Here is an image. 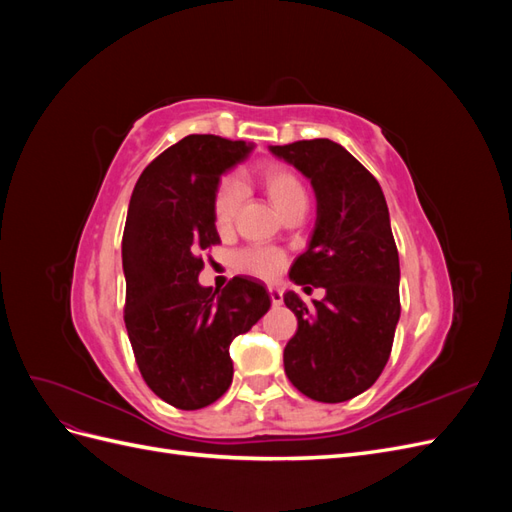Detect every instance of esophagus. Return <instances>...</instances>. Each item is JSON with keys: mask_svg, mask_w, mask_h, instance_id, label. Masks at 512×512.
Returning <instances> with one entry per match:
<instances>
[{"mask_svg": "<svg viewBox=\"0 0 512 512\" xmlns=\"http://www.w3.org/2000/svg\"><path fill=\"white\" fill-rule=\"evenodd\" d=\"M269 297H271V303H273V305H282V301H284L282 290L275 288V286H269Z\"/></svg>", "mask_w": 512, "mask_h": 512, "instance_id": "1", "label": "esophagus"}]
</instances>
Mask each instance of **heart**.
<instances>
[{
    "label": "heart",
    "mask_w": 512,
    "mask_h": 512,
    "mask_svg": "<svg viewBox=\"0 0 512 512\" xmlns=\"http://www.w3.org/2000/svg\"><path fill=\"white\" fill-rule=\"evenodd\" d=\"M252 179L258 183V188L267 194L273 207L288 215L292 209H297L307 203V190L301 177L286 164L271 162L254 168ZM243 203V188L235 179H224L213 196V224L220 235H226L235 228L237 215ZM286 265V256L269 245H252L245 247L235 256V267L243 273H250L262 280H271L280 273Z\"/></svg>",
    "instance_id": "obj_1"
}]
</instances>
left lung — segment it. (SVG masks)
I'll return each mask as SVG.
<instances>
[{
    "label": "left lung",
    "instance_id": "left-lung-1",
    "mask_svg": "<svg viewBox=\"0 0 512 512\" xmlns=\"http://www.w3.org/2000/svg\"><path fill=\"white\" fill-rule=\"evenodd\" d=\"M312 181L318 220L307 250L290 267L305 305L286 292L297 333L284 348L288 380L309 399L339 404L367 391L389 361L399 320V256L389 207L369 170L329 138L271 147Z\"/></svg>",
    "mask_w": 512,
    "mask_h": 512
}]
</instances>
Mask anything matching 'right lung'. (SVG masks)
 <instances>
[{"mask_svg":"<svg viewBox=\"0 0 512 512\" xmlns=\"http://www.w3.org/2000/svg\"><path fill=\"white\" fill-rule=\"evenodd\" d=\"M250 149L213 134L185 136L143 170L130 198L123 320L143 380L179 410H200L228 391L230 342L271 307L252 277H232L222 290L198 284L203 252L220 243L211 211L220 175Z\"/></svg>","mask_w":512,"mask_h":512,"instance_id":"right-lung-1","label":"right lung"}]
</instances>
